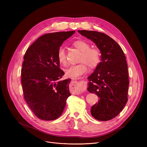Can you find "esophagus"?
Segmentation results:
<instances>
[{"mask_svg": "<svg viewBox=\"0 0 147 147\" xmlns=\"http://www.w3.org/2000/svg\"><path fill=\"white\" fill-rule=\"evenodd\" d=\"M76 80H79V79H76Z\"/></svg>", "mask_w": 147, "mask_h": 147, "instance_id": "34e87169", "label": "esophagus"}]
</instances>
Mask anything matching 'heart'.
<instances>
[{
  "instance_id": "1",
  "label": "heart",
  "mask_w": 147,
  "mask_h": 147,
  "mask_svg": "<svg viewBox=\"0 0 147 147\" xmlns=\"http://www.w3.org/2000/svg\"><path fill=\"white\" fill-rule=\"evenodd\" d=\"M73 46L82 52L79 58V62L81 63L67 69L65 74L69 78H77L88 71L87 65L91 69L98 67L101 60V53L99 49L90 48L89 44L82 40L75 41L73 43ZM57 58L61 65L65 66L67 64V56L64 48L60 47L59 48L57 52Z\"/></svg>"
}]
</instances>
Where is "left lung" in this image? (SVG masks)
I'll return each mask as SVG.
<instances>
[{
  "instance_id": "left-lung-1",
  "label": "left lung",
  "mask_w": 147,
  "mask_h": 147,
  "mask_svg": "<svg viewBox=\"0 0 147 147\" xmlns=\"http://www.w3.org/2000/svg\"><path fill=\"white\" fill-rule=\"evenodd\" d=\"M78 32L94 42L101 53V61L88 77V90L99 97L98 102L91 107V114L99 121L111 120L127 102L129 81L125 53L116 42L103 33Z\"/></svg>"
}]
</instances>
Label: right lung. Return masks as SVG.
<instances>
[{
  "instance_id": "right-lung-1",
  "label": "right lung",
  "mask_w": 147,
  "mask_h": 147,
  "mask_svg": "<svg viewBox=\"0 0 147 147\" xmlns=\"http://www.w3.org/2000/svg\"><path fill=\"white\" fill-rule=\"evenodd\" d=\"M74 31L44 34L32 45L24 57L21 84L24 97L37 117L49 121L63 113L70 96L71 79H59L64 72L59 68L57 52L63 43Z\"/></svg>"
}]
</instances>
